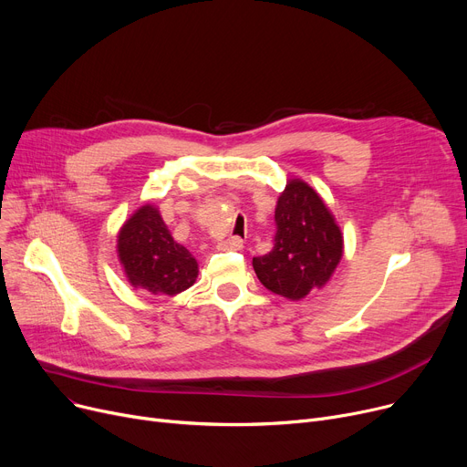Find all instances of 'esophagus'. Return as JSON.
Segmentation results:
<instances>
[{
	"label": "esophagus",
	"instance_id": "obj_1",
	"mask_svg": "<svg viewBox=\"0 0 467 467\" xmlns=\"http://www.w3.org/2000/svg\"><path fill=\"white\" fill-rule=\"evenodd\" d=\"M221 249L223 251H239V249H243V239L241 237H228V239H224L223 243H221Z\"/></svg>",
	"mask_w": 467,
	"mask_h": 467
}]
</instances>
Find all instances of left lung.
Masks as SVG:
<instances>
[{
  "label": "left lung",
  "mask_w": 467,
  "mask_h": 467,
  "mask_svg": "<svg viewBox=\"0 0 467 467\" xmlns=\"http://www.w3.org/2000/svg\"><path fill=\"white\" fill-rule=\"evenodd\" d=\"M271 251L253 258L260 283L286 299H301L330 281L341 256L343 234L317 192L292 179L275 207Z\"/></svg>",
  "instance_id": "left-lung-1"
}]
</instances>
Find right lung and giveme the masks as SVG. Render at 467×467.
<instances>
[{"instance_id": "obj_1", "label": "right lung", "mask_w": 467, "mask_h": 467, "mask_svg": "<svg viewBox=\"0 0 467 467\" xmlns=\"http://www.w3.org/2000/svg\"><path fill=\"white\" fill-rule=\"evenodd\" d=\"M117 251L133 288L175 296L196 283V258L171 237L152 203L137 209L124 223Z\"/></svg>"}]
</instances>
